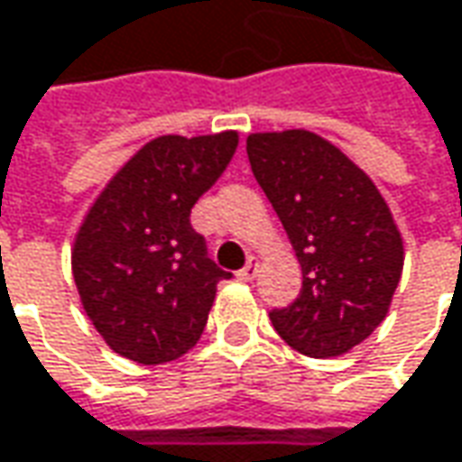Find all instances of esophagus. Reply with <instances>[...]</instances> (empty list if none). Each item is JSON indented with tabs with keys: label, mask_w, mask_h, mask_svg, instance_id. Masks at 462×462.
<instances>
[{
	"label": "esophagus",
	"mask_w": 462,
	"mask_h": 462,
	"mask_svg": "<svg viewBox=\"0 0 462 462\" xmlns=\"http://www.w3.org/2000/svg\"><path fill=\"white\" fill-rule=\"evenodd\" d=\"M257 273H259V259L252 257L239 270V277H241V280H246V282H249V280H254V277H257Z\"/></svg>",
	"instance_id": "34e87169"
}]
</instances>
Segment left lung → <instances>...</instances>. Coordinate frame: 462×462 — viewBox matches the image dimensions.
Masks as SVG:
<instances>
[{
  "mask_svg": "<svg viewBox=\"0 0 462 462\" xmlns=\"http://www.w3.org/2000/svg\"><path fill=\"white\" fill-rule=\"evenodd\" d=\"M249 164L300 262L303 288L270 310L275 331L309 357H339L388 313L403 241L373 180L310 131L252 134Z\"/></svg>",
  "mask_w": 462,
  "mask_h": 462,
  "instance_id": "obj_1",
  "label": "left lung"
}]
</instances>
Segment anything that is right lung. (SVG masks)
Instances as JSON below:
<instances>
[{
  "label": "right lung",
  "instance_id": "right-lung-1",
  "mask_svg": "<svg viewBox=\"0 0 462 462\" xmlns=\"http://www.w3.org/2000/svg\"><path fill=\"white\" fill-rule=\"evenodd\" d=\"M236 146V131L159 135L89 208L71 270L81 306L117 355L162 365L198 345L216 285L231 273L208 257L189 210L216 185Z\"/></svg>",
  "mask_w": 462,
  "mask_h": 462
}]
</instances>
